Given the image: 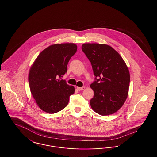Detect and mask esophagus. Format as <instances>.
Instances as JSON below:
<instances>
[{"label":"esophagus","instance_id":"1","mask_svg":"<svg viewBox=\"0 0 157 157\" xmlns=\"http://www.w3.org/2000/svg\"><path fill=\"white\" fill-rule=\"evenodd\" d=\"M76 89L78 90H84L85 89V86H83V87H76Z\"/></svg>","mask_w":157,"mask_h":157}]
</instances>
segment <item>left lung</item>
Returning <instances> with one entry per match:
<instances>
[{"instance_id": "left-lung-1", "label": "left lung", "mask_w": 157, "mask_h": 157, "mask_svg": "<svg viewBox=\"0 0 157 157\" xmlns=\"http://www.w3.org/2000/svg\"><path fill=\"white\" fill-rule=\"evenodd\" d=\"M82 50L91 63L96 76L90 86L94 92L90 106L101 116L116 113L124 105L128 93L130 76L126 63L107 44L85 43Z\"/></svg>"}]
</instances>
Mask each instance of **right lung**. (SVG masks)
<instances>
[{
	"label": "right lung",
	"instance_id": "obj_1",
	"mask_svg": "<svg viewBox=\"0 0 157 157\" xmlns=\"http://www.w3.org/2000/svg\"><path fill=\"white\" fill-rule=\"evenodd\" d=\"M77 50L74 43L51 45L41 51L32 64L29 82L32 96L43 111L52 114L67 106L75 88L60 79Z\"/></svg>",
	"mask_w": 157,
	"mask_h": 157
}]
</instances>
